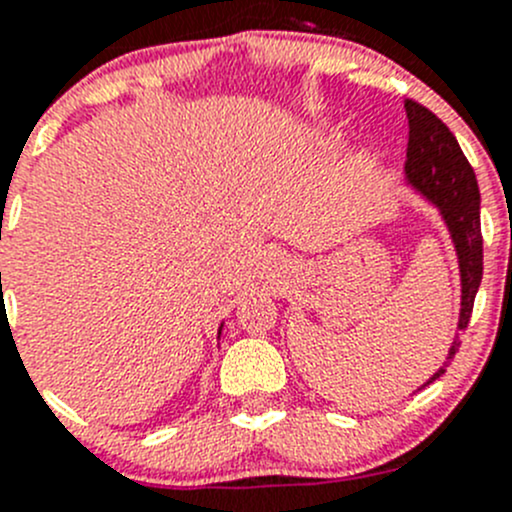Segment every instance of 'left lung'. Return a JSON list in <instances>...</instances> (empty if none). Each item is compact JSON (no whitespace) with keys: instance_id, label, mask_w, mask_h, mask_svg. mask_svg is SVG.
Segmentation results:
<instances>
[{"instance_id":"obj_1","label":"left lung","mask_w":512,"mask_h":512,"mask_svg":"<svg viewBox=\"0 0 512 512\" xmlns=\"http://www.w3.org/2000/svg\"><path fill=\"white\" fill-rule=\"evenodd\" d=\"M409 118V148H406V180L416 193L436 205L456 245L458 270H461V317L458 329L471 322L473 302L483 280V235H480V190L471 163L463 156L456 136L446 123L421 103L406 98ZM461 347L458 337L448 349L441 369L423 386L433 384L446 371L448 361Z\"/></svg>"}]
</instances>
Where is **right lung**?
Here are the masks:
<instances>
[{
  "mask_svg": "<svg viewBox=\"0 0 512 512\" xmlns=\"http://www.w3.org/2000/svg\"><path fill=\"white\" fill-rule=\"evenodd\" d=\"M220 332H223V324H220ZM220 332H218V334H220Z\"/></svg>",
  "mask_w": 512,
  "mask_h": 512,
  "instance_id": "obj_1",
  "label": "right lung"
}]
</instances>
